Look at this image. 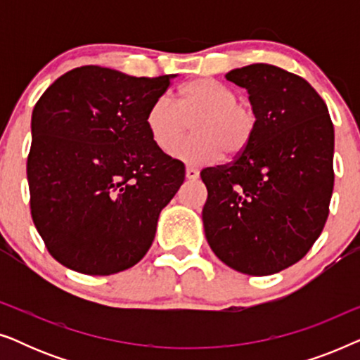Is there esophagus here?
<instances>
[{
    "label": "esophagus",
    "instance_id": "obj_1",
    "mask_svg": "<svg viewBox=\"0 0 360 360\" xmlns=\"http://www.w3.org/2000/svg\"><path fill=\"white\" fill-rule=\"evenodd\" d=\"M185 176L188 180H196L200 176V174H198V170H195V169H191V167H186V170H185Z\"/></svg>",
    "mask_w": 360,
    "mask_h": 360
}]
</instances>
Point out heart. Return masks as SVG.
<instances>
[{
  "label": "heart",
  "instance_id": "1",
  "mask_svg": "<svg viewBox=\"0 0 360 360\" xmlns=\"http://www.w3.org/2000/svg\"><path fill=\"white\" fill-rule=\"evenodd\" d=\"M195 119L194 122L193 120ZM193 120V138L176 143ZM146 127L157 149L190 167L219 160L224 150L238 155L249 146L255 129V115L238 101L233 88L211 78H198L181 88L176 105L169 95L154 100L146 115Z\"/></svg>",
  "mask_w": 360,
  "mask_h": 360
}]
</instances>
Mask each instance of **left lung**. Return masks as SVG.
<instances>
[{
  "mask_svg": "<svg viewBox=\"0 0 360 360\" xmlns=\"http://www.w3.org/2000/svg\"><path fill=\"white\" fill-rule=\"evenodd\" d=\"M255 115L249 146L229 165L201 172L203 226L231 269L272 275L297 264L319 238L334 186V127L304 78L269 63L234 68Z\"/></svg>",
  "mask_w": 360,
  "mask_h": 360,
  "instance_id": "obj_1",
  "label": "left lung"
}]
</instances>
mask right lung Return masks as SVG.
Segmentation results:
<instances>
[{"label": "right lung", "mask_w": 360, "mask_h": 360, "mask_svg": "<svg viewBox=\"0 0 360 360\" xmlns=\"http://www.w3.org/2000/svg\"><path fill=\"white\" fill-rule=\"evenodd\" d=\"M176 75L86 65L57 78L32 111L31 214L57 262L111 275L144 257L185 167L157 149L146 115Z\"/></svg>", "instance_id": "right-lung-1"}]
</instances>
